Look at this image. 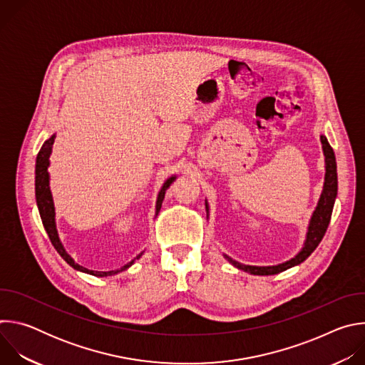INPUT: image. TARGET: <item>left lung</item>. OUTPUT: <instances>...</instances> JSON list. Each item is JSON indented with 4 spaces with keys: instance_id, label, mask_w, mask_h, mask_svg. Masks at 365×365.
I'll use <instances>...</instances> for the list:
<instances>
[{
    "instance_id": "obj_1",
    "label": "left lung",
    "mask_w": 365,
    "mask_h": 365,
    "mask_svg": "<svg viewBox=\"0 0 365 365\" xmlns=\"http://www.w3.org/2000/svg\"><path fill=\"white\" fill-rule=\"evenodd\" d=\"M321 143H322V150H324V155H325V182H324V189L321 193V197L318 200V205L315 207L314 214L310 217L309 221V227H307V232H306V240L303 242L302 250L290 259L284 263L276 264V266H248V264H242L235 262L230 255L224 254V257L228 259V262L242 270L247 272L250 274L254 276H272V274H277L282 273L290 267H294L300 263H303L304 259L315 251V248L319 245V242L322 241L327 228L329 225L331 221V215H332V210H334V203L336 199V193H338V176H336V160H335V153L332 150V147L329 145L327 137L322 134L321 135ZM205 206H206V215L210 214V206H207V202L205 200Z\"/></svg>"
}]
</instances>
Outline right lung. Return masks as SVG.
Returning <instances> with one entry per match:
<instances>
[{"label":"right lung","instance_id":"1","mask_svg":"<svg viewBox=\"0 0 365 365\" xmlns=\"http://www.w3.org/2000/svg\"><path fill=\"white\" fill-rule=\"evenodd\" d=\"M55 138H56V134L51 135L48 140L44 141V144L41 145L38 154H37V159H36V202H37V207H38V214H40V218H41V222H43V227L51 241V244H53V247L56 248V251L61 254V257L65 259V262L73 267L75 270L78 272H82V273H86V274H92V276H96V277H107V276H114L120 272H124L127 270L128 267H131L134 264L135 259H138L143 252H140L134 259H131L130 263H127L125 266H123L121 269L118 270H111V272H95V270H89L86 267H82L79 266L78 263H75V259L68 254V251L65 250L61 238H59V234H58V228H56V220H55V203H53V196H51V192H50V175H48V165H50V154H51V147H53V143H55ZM176 180V176H172L169 178L159 195H158V200H155V217H158V214L160 212V207H162V203H163V199H165V193L166 190L169 189V186Z\"/></svg>","mask_w":365,"mask_h":365}]
</instances>
